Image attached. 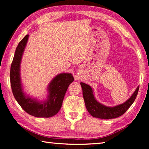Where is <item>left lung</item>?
<instances>
[{"label":"left lung","mask_w":149,"mask_h":149,"mask_svg":"<svg viewBox=\"0 0 149 149\" xmlns=\"http://www.w3.org/2000/svg\"><path fill=\"white\" fill-rule=\"evenodd\" d=\"M80 84L82 87L85 107L88 112L93 117L105 120L118 118L124 114L135 101L139 88V86H138L130 99H128L125 102L111 107H107L96 100L93 94L94 91L90 85L83 82H81Z\"/></svg>","instance_id":"1"}]
</instances>
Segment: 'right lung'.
Returning <instances> with one entry per match:
<instances>
[{"instance_id": "obj_1", "label": "right lung", "mask_w": 149, "mask_h": 149, "mask_svg": "<svg viewBox=\"0 0 149 149\" xmlns=\"http://www.w3.org/2000/svg\"><path fill=\"white\" fill-rule=\"evenodd\" d=\"M28 38L29 35H26L19 42L15 51L10 74L12 93L16 101L27 114L37 118H50L56 115L60 110L65 92L74 78L70 73L57 75L48 85V95L44 100L26 95L22 87L20 65Z\"/></svg>"}]
</instances>
